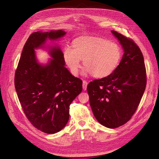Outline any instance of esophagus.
Wrapping results in <instances>:
<instances>
[{
  "instance_id": "obj_1",
  "label": "esophagus",
  "mask_w": 159,
  "mask_h": 159,
  "mask_svg": "<svg viewBox=\"0 0 159 159\" xmlns=\"http://www.w3.org/2000/svg\"><path fill=\"white\" fill-rule=\"evenodd\" d=\"M88 82L86 81V80H83V84H82V86H83V89L84 90H86V88H87V86H88Z\"/></svg>"
}]
</instances>
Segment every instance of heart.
<instances>
[{"label": "heart", "mask_w": 159, "mask_h": 159, "mask_svg": "<svg viewBox=\"0 0 159 159\" xmlns=\"http://www.w3.org/2000/svg\"><path fill=\"white\" fill-rule=\"evenodd\" d=\"M121 55L117 44L96 37L77 38L73 47L66 46L63 51L64 60L74 75L79 73L83 60L85 73L100 79L109 76L115 70Z\"/></svg>", "instance_id": "1"}]
</instances>
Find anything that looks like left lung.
<instances>
[{
  "mask_svg": "<svg viewBox=\"0 0 159 159\" xmlns=\"http://www.w3.org/2000/svg\"><path fill=\"white\" fill-rule=\"evenodd\" d=\"M111 33L124 49L122 60L109 76L90 82L87 91L98 122L116 128L135 113L145 91L146 71L143 55L134 41L115 31Z\"/></svg>",
  "mask_w": 159,
  "mask_h": 159,
  "instance_id": "8db88e82",
  "label": "left lung"
}]
</instances>
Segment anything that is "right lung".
Here are the masks:
<instances>
[{
  "label": "right lung",
  "mask_w": 159,
  "mask_h": 159,
  "mask_svg": "<svg viewBox=\"0 0 159 159\" xmlns=\"http://www.w3.org/2000/svg\"><path fill=\"white\" fill-rule=\"evenodd\" d=\"M62 30L37 31L28 39L15 74V87L24 113L33 126L48 134L62 129L70 117V106L82 90V81L70 73L58 46L49 48L52 59L39 64L35 49L47 39L64 37Z\"/></svg>",
  "instance_id": "1"
}]
</instances>
